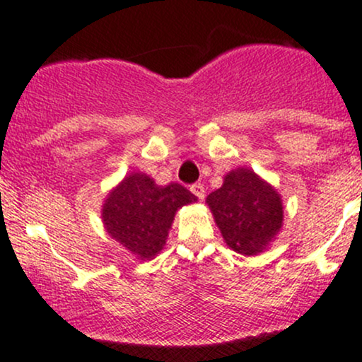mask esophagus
<instances>
[{
    "instance_id": "obj_1",
    "label": "esophagus",
    "mask_w": 362,
    "mask_h": 362,
    "mask_svg": "<svg viewBox=\"0 0 362 362\" xmlns=\"http://www.w3.org/2000/svg\"><path fill=\"white\" fill-rule=\"evenodd\" d=\"M191 192L197 197V199H204V185L201 184V182L191 185Z\"/></svg>"
}]
</instances>
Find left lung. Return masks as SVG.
Returning <instances> with one entry per match:
<instances>
[{
	"mask_svg": "<svg viewBox=\"0 0 362 362\" xmlns=\"http://www.w3.org/2000/svg\"><path fill=\"white\" fill-rule=\"evenodd\" d=\"M206 203L226 243L238 253H260L283 226L279 194L248 168L230 171Z\"/></svg>",
	"mask_w": 362,
	"mask_h": 362,
	"instance_id": "1",
	"label": "left lung"
}]
</instances>
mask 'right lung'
<instances>
[{
    "label": "right lung",
    "instance_id": "1",
    "mask_svg": "<svg viewBox=\"0 0 362 362\" xmlns=\"http://www.w3.org/2000/svg\"><path fill=\"white\" fill-rule=\"evenodd\" d=\"M194 201L184 185L159 187L147 175L132 173L109 194L102 218L112 239L144 260L163 250L175 211Z\"/></svg>",
    "mask_w": 362,
    "mask_h": 362
}]
</instances>
